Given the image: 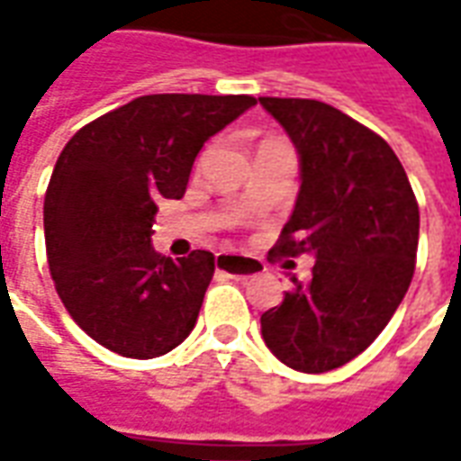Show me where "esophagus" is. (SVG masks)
Segmentation results:
<instances>
[{
    "label": "esophagus",
    "mask_w": 461,
    "mask_h": 461,
    "mask_svg": "<svg viewBox=\"0 0 461 461\" xmlns=\"http://www.w3.org/2000/svg\"><path fill=\"white\" fill-rule=\"evenodd\" d=\"M217 269L227 271L234 279H249L254 274H259L261 264L249 257H237V254H220L217 257Z\"/></svg>",
    "instance_id": "1"
}]
</instances>
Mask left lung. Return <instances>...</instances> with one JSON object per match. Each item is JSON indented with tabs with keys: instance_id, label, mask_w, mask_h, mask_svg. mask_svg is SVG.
<instances>
[{
	"instance_id": "obj_1",
	"label": "left lung",
	"mask_w": 461,
	"mask_h": 461,
	"mask_svg": "<svg viewBox=\"0 0 461 461\" xmlns=\"http://www.w3.org/2000/svg\"><path fill=\"white\" fill-rule=\"evenodd\" d=\"M299 152L301 187L276 257L311 254L309 284L294 281L261 313V336L284 366L329 373L385 329L415 274L420 210L405 167L377 132L311 98H259Z\"/></svg>"
}]
</instances>
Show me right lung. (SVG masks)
<instances>
[{"instance_id": "obj_1", "label": "right lung", "mask_w": 461, "mask_h": 461, "mask_svg": "<svg viewBox=\"0 0 461 461\" xmlns=\"http://www.w3.org/2000/svg\"><path fill=\"white\" fill-rule=\"evenodd\" d=\"M251 105V95H140L66 142L44 200L46 257L95 343L148 360L190 336L217 261L202 249L160 257L152 221L158 202L185 194L202 145Z\"/></svg>"}]
</instances>
